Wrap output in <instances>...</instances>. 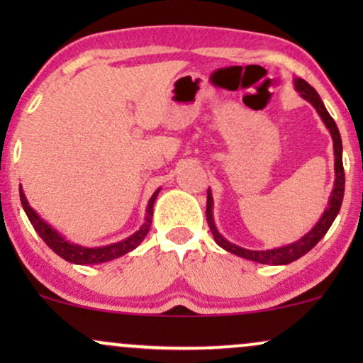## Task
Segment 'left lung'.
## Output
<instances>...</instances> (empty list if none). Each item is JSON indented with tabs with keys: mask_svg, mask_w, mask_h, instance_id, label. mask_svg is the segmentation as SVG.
<instances>
[{
	"mask_svg": "<svg viewBox=\"0 0 363 363\" xmlns=\"http://www.w3.org/2000/svg\"><path fill=\"white\" fill-rule=\"evenodd\" d=\"M295 86H297V90L301 91L302 97L306 99L307 102H311L312 106L315 107V111L319 112V116L323 118L324 124H326V128L329 129V133H331L333 147H335V172H336L335 189H333L331 198H329L328 210L324 211L323 216H320V220L315 223V227L312 228L309 234L303 235L301 240H297V242L290 245H285V247L269 249V251H249V249H242L239 247V245L230 244L228 240H225L223 237L218 234V230H216L213 223V216H211V203H213V199H211L210 193H208V199H206V220H208V225H210L211 234H213L215 242L218 244L220 247H223L225 251L237 254V256L245 257V259L249 261L261 262V264H289V262L298 259V257H302L303 254L309 252L311 249L314 247V245L318 244L324 235H326L328 228L331 227L333 222H335L336 215H338L341 208V203H343L345 170H343V158H341L343 147H341V136H340L338 126H336L335 119L329 116V112L326 111V107H324L323 101H320L318 91L312 89L309 83L302 80V78H298V80H295Z\"/></svg>",
	"mask_w": 363,
	"mask_h": 363,
	"instance_id": "obj_1",
	"label": "left lung"
}]
</instances>
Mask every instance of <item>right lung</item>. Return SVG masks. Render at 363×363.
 Listing matches in <instances>:
<instances>
[{"label": "right lung", "mask_w": 363, "mask_h": 363, "mask_svg": "<svg viewBox=\"0 0 363 363\" xmlns=\"http://www.w3.org/2000/svg\"><path fill=\"white\" fill-rule=\"evenodd\" d=\"M158 191H155V194L150 198L148 201V210H147V220H145L143 227L140 228L136 234H133L131 237H128L126 240H121L118 244H112V245H106V247H97V249H89V247H82V245H74L69 244L68 240H65L62 237L57 234L56 230H52L48 223L43 222V220L37 216V213L28 206L27 198H25L22 187H20V201H22V206L27 213L28 220L30 223L34 225L35 232L43 237V240L49 247L52 249L57 256H61L62 259L74 262V264H97V262H106L111 259H116V257L123 256L129 251L138 245L141 240L145 239V235L148 234L150 230V225H152V216H153V203H155Z\"/></svg>", "instance_id": "add662e5"}]
</instances>
